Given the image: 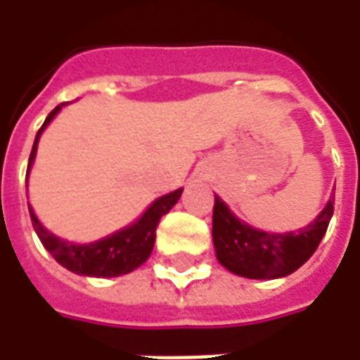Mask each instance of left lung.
Masks as SVG:
<instances>
[{
    "mask_svg": "<svg viewBox=\"0 0 360 360\" xmlns=\"http://www.w3.org/2000/svg\"><path fill=\"white\" fill-rule=\"evenodd\" d=\"M332 216L333 196H330L324 210L309 226L285 233H271L237 218L231 208L216 195L212 216L216 258L226 270L241 278H285L314 255Z\"/></svg>",
    "mask_w": 360,
    "mask_h": 360,
    "instance_id": "left-lung-1",
    "label": "left lung"
}]
</instances>
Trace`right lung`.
I'll return each instance as SVG.
<instances>
[{
    "mask_svg": "<svg viewBox=\"0 0 360 360\" xmlns=\"http://www.w3.org/2000/svg\"><path fill=\"white\" fill-rule=\"evenodd\" d=\"M63 105L67 103H59L58 108L46 117L40 131L36 133L32 152L28 158L27 187L32 165H34L36 152H38V141L46 131V127L56 119ZM181 193H183V188H177L173 193L160 196L142 212L141 218L134 219L133 224L121 227L117 231L92 243H73L61 239L56 233H51L48 227L42 226V221L38 219L34 208L30 204H28V212H30L32 227H34L38 239L42 241L44 249L48 250L63 268L73 271L77 276H86V278H117V276H125L129 271L136 270L139 266L148 260L152 249H154V241H156V227L160 224V218L165 216L177 204Z\"/></svg>",
    "mask_w": 360,
    "mask_h": 360,
    "instance_id": "right-lung-1",
    "label": "right lung"
}]
</instances>
